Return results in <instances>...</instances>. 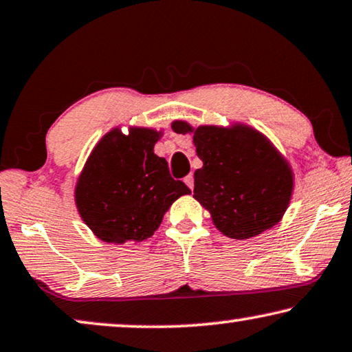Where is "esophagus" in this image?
<instances>
[{
    "instance_id": "esophagus-1",
    "label": "esophagus",
    "mask_w": 352,
    "mask_h": 352,
    "mask_svg": "<svg viewBox=\"0 0 352 352\" xmlns=\"http://www.w3.org/2000/svg\"><path fill=\"white\" fill-rule=\"evenodd\" d=\"M184 182H186V184H187L188 187L193 188V176H192V175L186 176V177H184Z\"/></svg>"
}]
</instances>
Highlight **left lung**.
<instances>
[{"instance_id":"obj_1","label":"left lung","mask_w":352,"mask_h":352,"mask_svg":"<svg viewBox=\"0 0 352 352\" xmlns=\"http://www.w3.org/2000/svg\"><path fill=\"white\" fill-rule=\"evenodd\" d=\"M176 133H193L203 162L193 173V197L211 212L223 235L248 239L281 221L294 188L292 170L267 138L249 126H198L173 122Z\"/></svg>"}]
</instances>
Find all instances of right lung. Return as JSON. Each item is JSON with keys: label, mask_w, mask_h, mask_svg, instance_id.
I'll list each match as a JSON object with an SVG mask.
<instances>
[{"label": "right lung", "mask_w": 352, "mask_h": 352, "mask_svg": "<svg viewBox=\"0 0 352 352\" xmlns=\"http://www.w3.org/2000/svg\"><path fill=\"white\" fill-rule=\"evenodd\" d=\"M160 133L113 130L91 152L76 186L80 217L100 239L140 243L159 228L173 201L190 193L175 181L164 157L154 154Z\"/></svg>", "instance_id": "right-lung-1"}]
</instances>
